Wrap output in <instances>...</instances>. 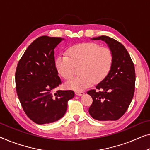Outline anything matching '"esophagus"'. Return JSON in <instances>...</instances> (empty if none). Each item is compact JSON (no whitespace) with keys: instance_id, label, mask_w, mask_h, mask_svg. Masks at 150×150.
<instances>
[{"instance_id":"obj_1","label":"esophagus","mask_w":150,"mask_h":150,"mask_svg":"<svg viewBox=\"0 0 150 150\" xmlns=\"http://www.w3.org/2000/svg\"><path fill=\"white\" fill-rule=\"evenodd\" d=\"M75 94L77 96H83L84 94V92L83 91H76Z\"/></svg>"}]
</instances>
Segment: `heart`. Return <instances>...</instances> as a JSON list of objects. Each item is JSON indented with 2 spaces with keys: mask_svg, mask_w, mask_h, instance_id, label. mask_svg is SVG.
I'll return each mask as SVG.
<instances>
[{
  "mask_svg": "<svg viewBox=\"0 0 150 150\" xmlns=\"http://www.w3.org/2000/svg\"><path fill=\"white\" fill-rule=\"evenodd\" d=\"M67 56H59L54 66L59 74L66 80L73 76V64H80L79 76L66 83L68 88L81 91L95 82L103 80L111 70L113 56L106 47H100L94 42H83L75 44L67 49Z\"/></svg>",
  "mask_w": 150,
  "mask_h": 150,
  "instance_id": "1",
  "label": "heart"
}]
</instances>
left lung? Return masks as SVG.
<instances>
[{"label":"left lung","instance_id":"obj_1","mask_svg":"<svg viewBox=\"0 0 150 150\" xmlns=\"http://www.w3.org/2000/svg\"><path fill=\"white\" fill-rule=\"evenodd\" d=\"M92 40L106 42L113 56V64L108 75L100 81L96 89L87 93L93 103L89 113L98 120H117L126 112L135 91V72L133 62L125 46L106 35L93 38Z\"/></svg>","mask_w":150,"mask_h":150}]
</instances>
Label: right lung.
Here are the masks:
<instances>
[{"label": "right lung", "instance_id": "obj_1", "mask_svg": "<svg viewBox=\"0 0 150 150\" xmlns=\"http://www.w3.org/2000/svg\"><path fill=\"white\" fill-rule=\"evenodd\" d=\"M64 40L39 37L28 46L18 62L15 73L18 98L27 116L38 125L52 123L61 118L68 101L75 96L72 90L52 92L61 83L54 66V49Z\"/></svg>", "mask_w": 150, "mask_h": 150}]
</instances>
